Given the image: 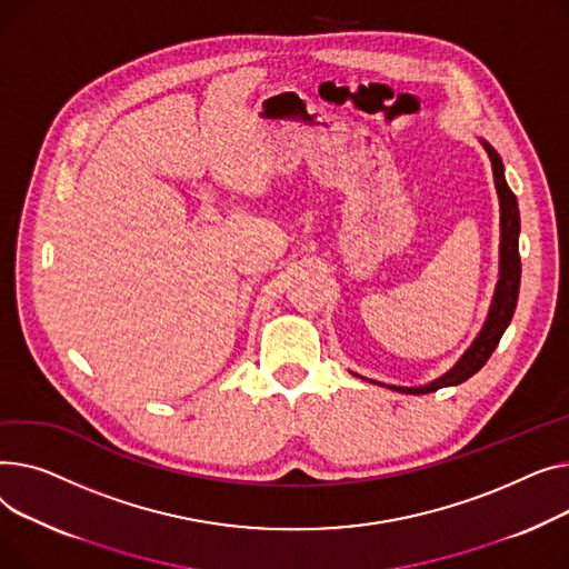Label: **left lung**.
<instances>
[{
  "label": "left lung",
  "instance_id": "obj_1",
  "mask_svg": "<svg viewBox=\"0 0 569 569\" xmlns=\"http://www.w3.org/2000/svg\"><path fill=\"white\" fill-rule=\"evenodd\" d=\"M489 160H491V170H493V181L500 199V280L496 284L493 293V303L487 317L485 328L480 330V336L471 345V349L461 356V360L452 367L448 375L441 379L431 381L420 388H402V386H390L397 392H409V395H425L433 392L446 386H457L466 379H471L480 367L489 360L493 349L498 347L500 338L515 315L517 308V298H519V282H521V257H519V207H517V197L510 190L506 174H503V160L500 156L482 142Z\"/></svg>",
  "mask_w": 569,
  "mask_h": 569
}]
</instances>
